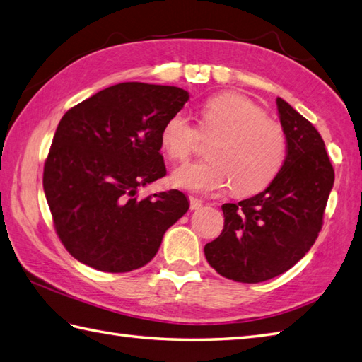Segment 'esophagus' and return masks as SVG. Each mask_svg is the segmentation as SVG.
Listing matches in <instances>:
<instances>
[{"instance_id":"1","label":"esophagus","mask_w":362,"mask_h":362,"mask_svg":"<svg viewBox=\"0 0 362 362\" xmlns=\"http://www.w3.org/2000/svg\"><path fill=\"white\" fill-rule=\"evenodd\" d=\"M189 202H190V209L192 211H197V209H200L202 208V200H198V198H195V197H189Z\"/></svg>"}]
</instances>
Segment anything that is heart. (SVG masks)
<instances>
[{"instance_id":"b5f03b06","label":"heart","mask_w":362,"mask_h":362,"mask_svg":"<svg viewBox=\"0 0 362 362\" xmlns=\"http://www.w3.org/2000/svg\"><path fill=\"white\" fill-rule=\"evenodd\" d=\"M200 129L216 140L209 160L189 162L172 173L175 187L216 194L230 187L235 195H252L274 181L287 158L284 129L245 95L226 92L202 107ZM198 144V129L189 117L176 112L160 129L162 150L170 159L186 160Z\"/></svg>"}]
</instances>
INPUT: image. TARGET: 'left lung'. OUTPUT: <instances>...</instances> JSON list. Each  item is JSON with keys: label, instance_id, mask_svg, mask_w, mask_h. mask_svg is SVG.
<instances>
[{"label": "left lung", "instance_id": "left-lung-1", "mask_svg": "<svg viewBox=\"0 0 362 362\" xmlns=\"http://www.w3.org/2000/svg\"><path fill=\"white\" fill-rule=\"evenodd\" d=\"M287 137L281 172L259 194L222 206L225 225L204 256L217 274L239 283H261L293 267L319 235L334 170L311 122L276 98Z\"/></svg>", "mask_w": 362, "mask_h": 362}]
</instances>
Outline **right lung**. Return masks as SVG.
Segmentation results:
<instances>
[{
  "label": "right lung",
  "mask_w": 362,
  "mask_h": 362,
  "mask_svg": "<svg viewBox=\"0 0 362 362\" xmlns=\"http://www.w3.org/2000/svg\"><path fill=\"white\" fill-rule=\"evenodd\" d=\"M187 100L180 87L122 83L65 112L43 167V190L75 259L109 274L144 267L187 212L176 189L137 198L139 187L165 176L162 124Z\"/></svg>",
  "instance_id": "obj_1"
}]
</instances>
